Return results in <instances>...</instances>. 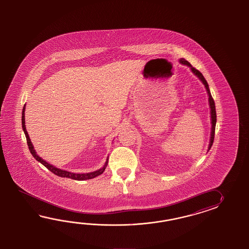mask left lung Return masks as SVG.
Here are the masks:
<instances>
[{
	"label": "left lung",
	"mask_w": 249,
	"mask_h": 249,
	"mask_svg": "<svg viewBox=\"0 0 249 249\" xmlns=\"http://www.w3.org/2000/svg\"><path fill=\"white\" fill-rule=\"evenodd\" d=\"M180 63L186 65L188 67H190L191 69V71L194 73V74H196V76L200 79L202 83L205 85L206 89H207V94H208V101H209V106H210V113H211V123H212V128H211V137H210V142H209V146H208V151L210 150L213 142V139H214V132H215V124H216V110H215V104H214V101L213 99V97L211 95V92L209 90V86L207 84V80L205 79V77L203 76V74L197 70V69L193 68L191 66V64L190 62H188L187 60H185V58H180Z\"/></svg>",
	"instance_id": "8db88e82"
}]
</instances>
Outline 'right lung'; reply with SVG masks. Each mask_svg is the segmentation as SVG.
<instances>
[{
	"label": "right lung",
	"instance_id": "obj_1",
	"mask_svg": "<svg viewBox=\"0 0 249 249\" xmlns=\"http://www.w3.org/2000/svg\"><path fill=\"white\" fill-rule=\"evenodd\" d=\"M25 106H26V104H25ZM25 106H24L23 110H22V128H23V131L25 132V135H26V138H27L28 148H29L31 154H32L33 157L36 159L38 162H40L41 164H43L48 170H50L54 175H58L59 177H66V178H70V179L76 180H85L92 179L94 177L101 175L105 171L107 165V160H108V159H107L106 163H105L104 166L102 168L97 170L95 172L88 173V174H74V173H70V172L65 171V170L59 169V168L53 166L52 164L47 163L46 161H44L43 159H41V157H39L36 152V149L34 148V146H33L32 142H31V140H30L29 135H28V132H27V129H26V125H25V108H26V107Z\"/></svg>",
	"mask_w": 249,
	"mask_h": 249
}]
</instances>
